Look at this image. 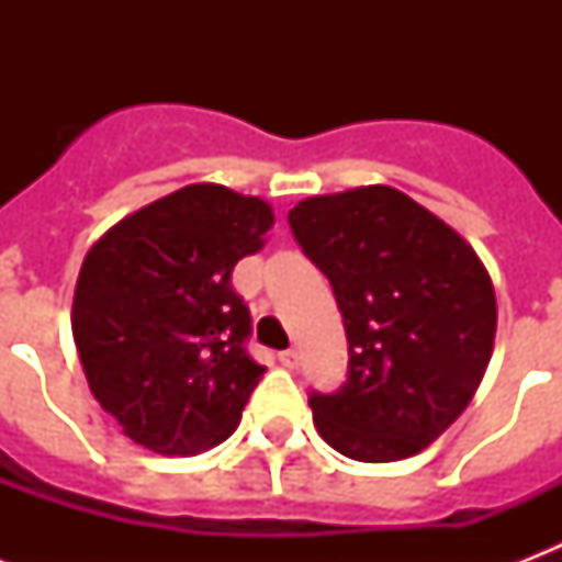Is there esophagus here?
I'll return each instance as SVG.
<instances>
[{
  "label": "esophagus",
  "instance_id": "esophagus-1",
  "mask_svg": "<svg viewBox=\"0 0 562 562\" xmlns=\"http://www.w3.org/2000/svg\"><path fill=\"white\" fill-rule=\"evenodd\" d=\"M277 359H280L282 368H289V370H294V368H297V364H300L297 350H282L280 356H277Z\"/></svg>",
  "mask_w": 562,
  "mask_h": 562
}]
</instances>
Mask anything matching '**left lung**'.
<instances>
[{
  "instance_id": "left-lung-1",
  "label": "left lung",
  "mask_w": 562,
  "mask_h": 562,
  "mask_svg": "<svg viewBox=\"0 0 562 562\" xmlns=\"http://www.w3.org/2000/svg\"><path fill=\"white\" fill-rule=\"evenodd\" d=\"M289 224L333 285L350 352L338 391L308 393L317 431L352 461L423 452L487 370L490 273L449 224L391 187L308 198Z\"/></svg>"
}]
</instances>
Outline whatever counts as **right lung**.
<instances>
[{"label": "right lung", "instance_id": "1", "mask_svg": "<svg viewBox=\"0 0 562 562\" xmlns=\"http://www.w3.org/2000/svg\"><path fill=\"white\" fill-rule=\"evenodd\" d=\"M273 212L212 183L119 221L78 273L72 335L92 396L134 443L187 458L227 440L265 368L229 277Z\"/></svg>", "mask_w": 562, "mask_h": 562}]
</instances>
